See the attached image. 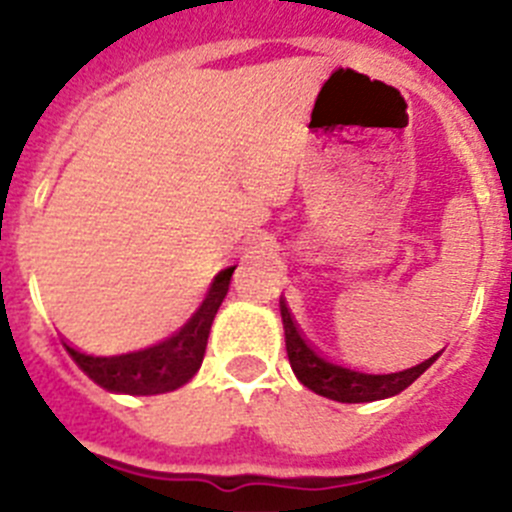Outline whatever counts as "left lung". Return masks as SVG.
<instances>
[{
	"label": "left lung",
	"instance_id": "8db88e82",
	"mask_svg": "<svg viewBox=\"0 0 512 512\" xmlns=\"http://www.w3.org/2000/svg\"><path fill=\"white\" fill-rule=\"evenodd\" d=\"M279 310H282V323H284V341H287V356L292 364V372L297 374L307 390L315 395H323L328 400L336 402H374L384 400V397L400 395L402 390H408L410 384L436 361V356L425 359L423 364L405 369V372H392V374H364L338 366L320 356L305 336L300 333L297 323L292 320L287 302L279 300Z\"/></svg>",
	"mask_w": 512,
	"mask_h": 512
}]
</instances>
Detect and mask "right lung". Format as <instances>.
<instances>
[{"label":"right lung","instance_id":"1","mask_svg":"<svg viewBox=\"0 0 512 512\" xmlns=\"http://www.w3.org/2000/svg\"><path fill=\"white\" fill-rule=\"evenodd\" d=\"M233 269L235 266L220 271L212 279L210 292L192 318L176 330L174 336L156 346L120 356H89L71 346H66V351L79 364L81 372L104 390L125 392V395H161V392L179 390L197 374L205 359L207 336H210L217 307L223 305L228 295Z\"/></svg>","mask_w":512,"mask_h":512}]
</instances>
